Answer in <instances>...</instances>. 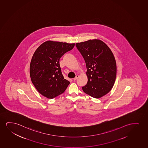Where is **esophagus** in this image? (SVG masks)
<instances>
[{"mask_svg":"<svg viewBox=\"0 0 148 148\" xmlns=\"http://www.w3.org/2000/svg\"><path fill=\"white\" fill-rule=\"evenodd\" d=\"M78 77H79V75H77L76 76V77H75V78L73 79V80H74V81L78 79Z\"/></svg>","mask_w":148,"mask_h":148,"instance_id":"34e87169","label":"esophagus"}]
</instances>
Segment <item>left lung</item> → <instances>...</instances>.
Instances as JSON below:
<instances>
[{
	"label": "left lung",
	"mask_w": 148,
	"mask_h": 148,
	"mask_svg": "<svg viewBox=\"0 0 148 148\" xmlns=\"http://www.w3.org/2000/svg\"><path fill=\"white\" fill-rule=\"evenodd\" d=\"M76 46L84 58L88 81L83 91L95 98L108 94L115 82L116 64L113 53L99 40L76 43Z\"/></svg>",
	"instance_id": "1"
}]
</instances>
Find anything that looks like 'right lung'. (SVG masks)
Listing matches in <instances>:
<instances>
[{
  "instance_id": "right-lung-1",
  "label": "right lung",
  "mask_w": 148,
  "mask_h": 148,
  "mask_svg": "<svg viewBox=\"0 0 148 148\" xmlns=\"http://www.w3.org/2000/svg\"><path fill=\"white\" fill-rule=\"evenodd\" d=\"M75 44L48 40L36 50L31 60V80L38 92L52 99L63 93L69 81L64 78L60 66V59L72 50Z\"/></svg>"
}]
</instances>
